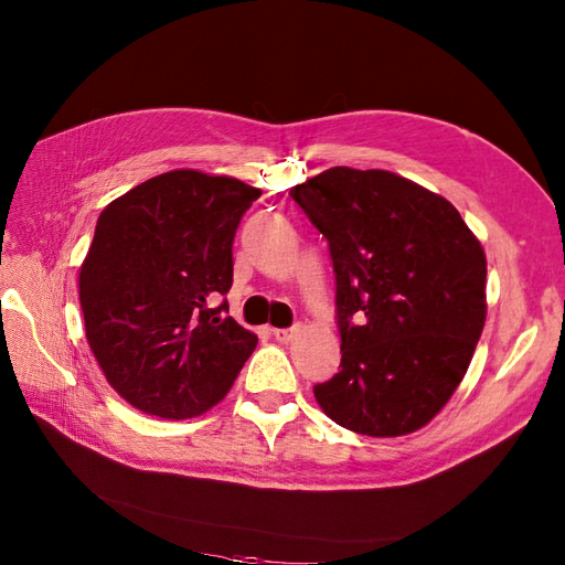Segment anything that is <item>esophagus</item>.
Listing matches in <instances>:
<instances>
[{
	"label": "esophagus",
	"instance_id": "esophagus-1",
	"mask_svg": "<svg viewBox=\"0 0 565 565\" xmlns=\"http://www.w3.org/2000/svg\"><path fill=\"white\" fill-rule=\"evenodd\" d=\"M271 334L276 338V342H291L298 334V328H276L271 330Z\"/></svg>",
	"mask_w": 565,
	"mask_h": 565
}]
</instances>
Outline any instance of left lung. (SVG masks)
<instances>
[{
	"instance_id": "left-lung-1",
	"label": "left lung",
	"mask_w": 565,
	"mask_h": 565,
	"mask_svg": "<svg viewBox=\"0 0 565 565\" xmlns=\"http://www.w3.org/2000/svg\"><path fill=\"white\" fill-rule=\"evenodd\" d=\"M328 237L342 371L313 388L332 423L403 437L431 423L486 326V252L451 203L386 170L330 167L291 189Z\"/></svg>"
}]
</instances>
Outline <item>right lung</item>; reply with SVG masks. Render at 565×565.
Returning a JSON list of instances; mask_svg holds the SVG:
<instances>
[{
	"label": "right lung",
	"mask_w": 565,
	"mask_h": 565,
	"mask_svg": "<svg viewBox=\"0 0 565 565\" xmlns=\"http://www.w3.org/2000/svg\"><path fill=\"white\" fill-rule=\"evenodd\" d=\"M262 191L172 170L114 199L79 267L89 350L126 403L164 419L203 415L231 391L257 334L211 308L233 286V237Z\"/></svg>",
	"instance_id": "obj_1"
}]
</instances>
